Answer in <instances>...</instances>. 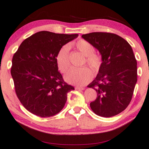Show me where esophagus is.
I'll return each instance as SVG.
<instances>
[{"mask_svg": "<svg viewBox=\"0 0 149 149\" xmlns=\"http://www.w3.org/2000/svg\"><path fill=\"white\" fill-rule=\"evenodd\" d=\"M75 90H78V91H83V90H84L85 88L84 87H81V86H76L75 88Z\"/></svg>", "mask_w": 149, "mask_h": 149, "instance_id": "34e87169", "label": "esophagus"}]
</instances>
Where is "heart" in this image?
Returning a JSON list of instances; mask_svg holds the SVG:
<instances>
[{"label": "heart", "mask_w": 149, "mask_h": 149, "mask_svg": "<svg viewBox=\"0 0 149 149\" xmlns=\"http://www.w3.org/2000/svg\"><path fill=\"white\" fill-rule=\"evenodd\" d=\"M72 45L86 56V63L93 69L94 72H97L101 64V58L97 54H95V49L94 46L89 42L82 39L74 42ZM56 60L58 70L62 73L65 72L70 65V47L68 45L63 46L58 50ZM93 77V74L91 70L86 67H84L79 69H70L65 75V79L70 84L83 86L88 83Z\"/></svg>", "instance_id": "b5f03b06"}]
</instances>
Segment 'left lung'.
<instances>
[{"label":"left lung","instance_id":"left-lung-1","mask_svg":"<svg viewBox=\"0 0 149 149\" xmlns=\"http://www.w3.org/2000/svg\"><path fill=\"white\" fill-rule=\"evenodd\" d=\"M99 51L102 63L96 78L88 86L97 97L90 104L97 116L110 117L125 110L137 81V61L130 44L119 36L93 32L81 36Z\"/></svg>","mask_w":149,"mask_h":149}]
</instances>
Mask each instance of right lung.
<instances>
[{
    "label": "right lung",
    "instance_id": "add662e5",
    "mask_svg": "<svg viewBox=\"0 0 149 149\" xmlns=\"http://www.w3.org/2000/svg\"><path fill=\"white\" fill-rule=\"evenodd\" d=\"M77 36L42 31L24 40L14 54L11 74L15 89L28 111L47 117L64 107L67 94L74 88L64 81L56 56L63 46Z\"/></svg>",
    "mask_w": 149,
    "mask_h": 149
}]
</instances>
